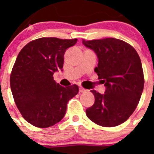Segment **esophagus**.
Instances as JSON below:
<instances>
[{
    "label": "esophagus",
    "instance_id": "obj_1",
    "mask_svg": "<svg viewBox=\"0 0 154 154\" xmlns=\"http://www.w3.org/2000/svg\"><path fill=\"white\" fill-rule=\"evenodd\" d=\"M86 91H87L86 89H84L83 87H82V86L79 87V92H86Z\"/></svg>",
    "mask_w": 154,
    "mask_h": 154
}]
</instances>
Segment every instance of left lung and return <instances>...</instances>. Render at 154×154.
Instances as JSON below:
<instances>
[{
  "mask_svg": "<svg viewBox=\"0 0 154 154\" xmlns=\"http://www.w3.org/2000/svg\"><path fill=\"white\" fill-rule=\"evenodd\" d=\"M82 44L97 55L95 72L106 87L104 94L91 90L95 103L86 109V116L99 126H119L134 112L143 90V72L140 56L130 45L113 38L82 39Z\"/></svg>",
  "mask_w": 154,
  "mask_h": 154,
  "instance_id": "obj_1",
  "label": "left lung"
}]
</instances>
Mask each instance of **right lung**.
<instances>
[{
	"mask_svg": "<svg viewBox=\"0 0 154 154\" xmlns=\"http://www.w3.org/2000/svg\"><path fill=\"white\" fill-rule=\"evenodd\" d=\"M77 39L41 38L19 52L12 69L11 89L17 109L33 126L46 128L65 116L67 103L79 92L76 85L63 87L53 79L62 71L64 55Z\"/></svg>",
	"mask_w": 154,
	"mask_h": 154,
	"instance_id": "right-lung-1",
	"label": "right lung"
}]
</instances>
